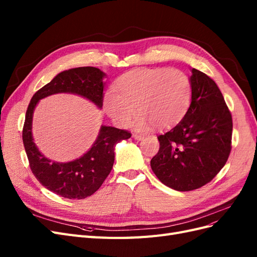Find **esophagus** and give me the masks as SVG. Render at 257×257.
<instances>
[{
  "mask_svg": "<svg viewBox=\"0 0 257 257\" xmlns=\"http://www.w3.org/2000/svg\"><path fill=\"white\" fill-rule=\"evenodd\" d=\"M133 137H134L135 139H137V141H143V139L145 138V136H144V135H142V134H137V133H134V134H133Z\"/></svg>",
  "mask_w": 257,
  "mask_h": 257,
  "instance_id": "obj_1",
  "label": "esophagus"
}]
</instances>
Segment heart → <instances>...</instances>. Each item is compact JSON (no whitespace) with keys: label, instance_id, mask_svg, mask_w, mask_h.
<instances>
[{"label":"heart","instance_id":"b5f03b06","mask_svg":"<svg viewBox=\"0 0 257 257\" xmlns=\"http://www.w3.org/2000/svg\"><path fill=\"white\" fill-rule=\"evenodd\" d=\"M192 96V81L180 69L138 68L115 80L105 108L120 125H127L136 108L137 130L146 131L152 125L169 128L183 119Z\"/></svg>","mask_w":257,"mask_h":257}]
</instances>
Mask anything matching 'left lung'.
<instances>
[{
	"mask_svg": "<svg viewBox=\"0 0 257 257\" xmlns=\"http://www.w3.org/2000/svg\"><path fill=\"white\" fill-rule=\"evenodd\" d=\"M192 102L177 125L158 137L160 150L151 168L176 191H193L209 183L226 164L231 150L232 119L216 83L192 69Z\"/></svg>",
	"mask_w": 257,
	"mask_h": 257,
	"instance_id": "left-lung-1",
	"label": "left lung"
}]
</instances>
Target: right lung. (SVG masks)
<instances>
[{
  "instance_id": "add662e5",
  "label": "right lung",
  "mask_w": 257,
  "mask_h": 257,
  "mask_svg": "<svg viewBox=\"0 0 257 257\" xmlns=\"http://www.w3.org/2000/svg\"><path fill=\"white\" fill-rule=\"evenodd\" d=\"M105 74L92 66L64 71L38 90L28 106L22 128V142L29 165L35 178L46 189L59 196L81 199L91 196L110 174L114 162V146L132 134L126 130L102 126L91 149L83 157L69 163H56L38 151L32 137V116L38 100L56 93H75L87 97L99 108L104 102Z\"/></svg>"
}]
</instances>
